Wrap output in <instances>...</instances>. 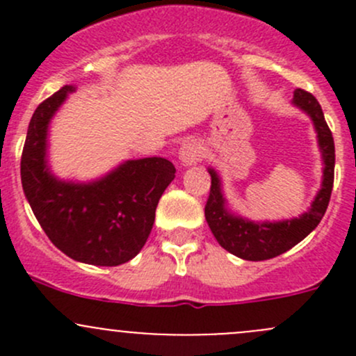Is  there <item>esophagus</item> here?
<instances>
[{
	"instance_id": "esophagus-1",
	"label": "esophagus",
	"mask_w": 356,
	"mask_h": 356,
	"mask_svg": "<svg viewBox=\"0 0 356 356\" xmlns=\"http://www.w3.org/2000/svg\"><path fill=\"white\" fill-rule=\"evenodd\" d=\"M179 160L184 167H189V165L198 163L201 160V148L198 143L195 141H186L184 145L179 149Z\"/></svg>"
}]
</instances>
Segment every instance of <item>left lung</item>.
<instances>
[{"mask_svg":"<svg viewBox=\"0 0 356 356\" xmlns=\"http://www.w3.org/2000/svg\"><path fill=\"white\" fill-rule=\"evenodd\" d=\"M293 105L303 110L314 122L318 148H321L322 161H324L322 188L315 200L312 201L308 211L296 218L281 222H253L234 215L231 210H227V204H225L220 177L213 168H208L211 175V188L207 204H204V218H207L218 245L243 260H268V258L279 257L296 246L317 227L327 210L329 200H331L336 153H334L332 132L327 127L324 111L315 96L303 89L294 91Z\"/></svg>","mask_w":356,"mask_h":356,"instance_id":"obj_1","label":"left lung"}]
</instances>
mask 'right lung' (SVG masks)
Here are the masks:
<instances>
[{
	"instance_id": "right-lung-1",
	"label": "right lung",
	"mask_w": 356,
	"mask_h": 356,
	"mask_svg": "<svg viewBox=\"0 0 356 356\" xmlns=\"http://www.w3.org/2000/svg\"><path fill=\"white\" fill-rule=\"evenodd\" d=\"M74 86H63L41 103L25 138L20 177L42 231L74 260L117 267L141 251L155 222V210L175 167L160 156L127 160L91 182L55 177L48 167V127Z\"/></svg>"
}]
</instances>
